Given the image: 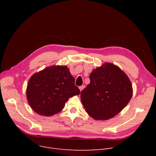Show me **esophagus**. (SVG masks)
Wrapping results in <instances>:
<instances>
[{"instance_id": "34e87169", "label": "esophagus", "mask_w": 156, "mask_h": 156, "mask_svg": "<svg viewBox=\"0 0 156 156\" xmlns=\"http://www.w3.org/2000/svg\"><path fill=\"white\" fill-rule=\"evenodd\" d=\"M84 88V85H82V86H80V87H79V89H80V90L81 91Z\"/></svg>"}]
</instances>
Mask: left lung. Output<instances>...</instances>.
<instances>
[{
    "label": "left lung",
    "instance_id": "obj_1",
    "mask_svg": "<svg viewBox=\"0 0 156 156\" xmlns=\"http://www.w3.org/2000/svg\"><path fill=\"white\" fill-rule=\"evenodd\" d=\"M90 83L81 93L86 112L96 120L112 118L128 104L132 94L131 83L118 66L109 63L94 70Z\"/></svg>",
    "mask_w": 156,
    "mask_h": 156
}]
</instances>
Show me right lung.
<instances>
[{
	"label": "right lung",
	"instance_id": "add662e5",
	"mask_svg": "<svg viewBox=\"0 0 156 156\" xmlns=\"http://www.w3.org/2000/svg\"><path fill=\"white\" fill-rule=\"evenodd\" d=\"M80 94L75 78L66 66H53L35 73L30 79L27 90L31 107L44 116L58 113L70 98Z\"/></svg>",
	"mask_w": 156,
	"mask_h": 156
}]
</instances>
